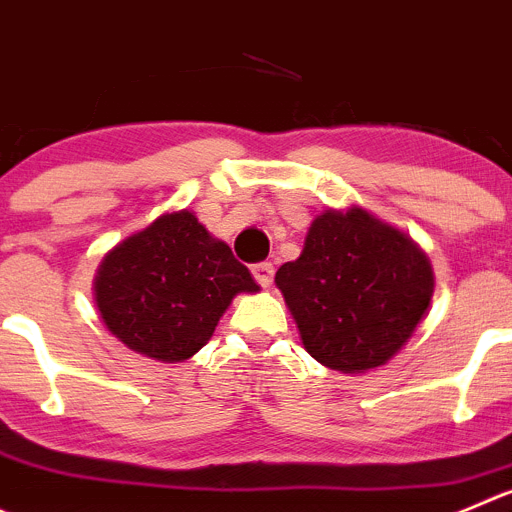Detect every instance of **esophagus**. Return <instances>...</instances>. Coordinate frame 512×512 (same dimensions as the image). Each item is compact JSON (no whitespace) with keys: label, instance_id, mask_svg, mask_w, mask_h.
<instances>
[{"label":"esophagus","instance_id":"esophagus-1","mask_svg":"<svg viewBox=\"0 0 512 512\" xmlns=\"http://www.w3.org/2000/svg\"><path fill=\"white\" fill-rule=\"evenodd\" d=\"M251 274H253V279L259 281L261 286H269L271 281H274V264H269V261L253 264L251 266Z\"/></svg>","mask_w":512,"mask_h":512}]
</instances>
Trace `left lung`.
Here are the masks:
<instances>
[{
  "mask_svg": "<svg viewBox=\"0 0 512 512\" xmlns=\"http://www.w3.org/2000/svg\"><path fill=\"white\" fill-rule=\"evenodd\" d=\"M304 349L324 367L359 374L387 364L427 314L430 259L364 208L324 211L304 251L276 271Z\"/></svg>",
  "mask_w": 512,
  "mask_h": 512,
  "instance_id": "1",
  "label": "left lung"
}]
</instances>
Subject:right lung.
I'll return each instance as SVG.
<instances>
[{"label":"right lung","mask_w":512,"mask_h":512,"mask_svg":"<svg viewBox=\"0 0 512 512\" xmlns=\"http://www.w3.org/2000/svg\"><path fill=\"white\" fill-rule=\"evenodd\" d=\"M92 291L125 347L173 364L206 347L233 296L259 284L191 211H173L107 251Z\"/></svg>","instance_id":"obj_1"}]
</instances>
